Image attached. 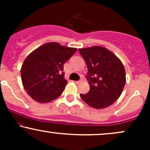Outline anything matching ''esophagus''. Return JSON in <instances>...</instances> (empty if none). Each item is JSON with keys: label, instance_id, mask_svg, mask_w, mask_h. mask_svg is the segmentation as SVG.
Instances as JSON below:
<instances>
[{"label": "esophagus", "instance_id": "obj_1", "mask_svg": "<svg viewBox=\"0 0 150 150\" xmlns=\"http://www.w3.org/2000/svg\"><path fill=\"white\" fill-rule=\"evenodd\" d=\"M83 82V80H78V81H75V83L76 84H77V85H78V84H80V83H82V82Z\"/></svg>", "mask_w": 150, "mask_h": 150}]
</instances>
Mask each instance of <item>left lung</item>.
<instances>
[{"label": "left lung", "instance_id": "obj_1", "mask_svg": "<svg viewBox=\"0 0 150 150\" xmlns=\"http://www.w3.org/2000/svg\"><path fill=\"white\" fill-rule=\"evenodd\" d=\"M87 63V79L90 86L80 97L87 105L97 109L107 108L123 92L126 82L122 62L111 51L100 46L79 49Z\"/></svg>", "mask_w": 150, "mask_h": 150}]
</instances>
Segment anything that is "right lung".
Wrapping results in <instances>:
<instances>
[{
  "label": "right lung",
  "instance_id": "1",
  "mask_svg": "<svg viewBox=\"0 0 150 150\" xmlns=\"http://www.w3.org/2000/svg\"><path fill=\"white\" fill-rule=\"evenodd\" d=\"M77 50L49 42L27 56L20 70L22 82L34 101L48 103L61 95L67 85L64 73H62L63 65Z\"/></svg>",
  "mask_w": 150,
  "mask_h": 150
}]
</instances>
